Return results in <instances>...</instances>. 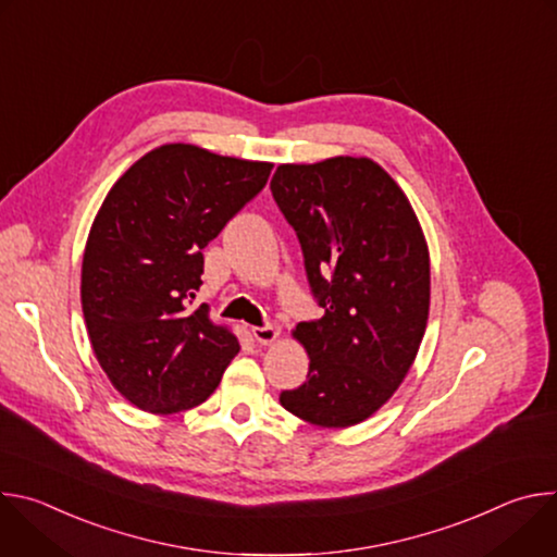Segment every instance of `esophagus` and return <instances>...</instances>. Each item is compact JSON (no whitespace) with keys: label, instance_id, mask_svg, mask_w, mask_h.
Masks as SVG:
<instances>
[{"label":"esophagus","instance_id":"1","mask_svg":"<svg viewBox=\"0 0 557 557\" xmlns=\"http://www.w3.org/2000/svg\"><path fill=\"white\" fill-rule=\"evenodd\" d=\"M251 333H253L256 342H258V344H262V346L273 344V342L277 339V335H280V331H277V329H273V326H253V329H251Z\"/></svg>","mask_w":557,"mask_h":557}]
</instances>
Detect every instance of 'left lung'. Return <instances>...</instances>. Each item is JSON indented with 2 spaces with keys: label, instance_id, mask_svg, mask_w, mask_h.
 <instances>
[{
  "label": "left lung",
  "instance_id": "obj_1",
  "mask_svg": "<svg viewBox=\"0 0 557 557\" xmlns=\"http://www.w3.org/2000/svg\"><path fill=\"white\" fill-rule=\"evenodd\" d=\"M273 198L295 228L324 317L301 322L306 381L280 404L320 428L374 414L406 379L430 312V256L417 213L370 158L280 165Z\"/></svg>",
  "mask_w": 557,
  "mask_h": 557
}]
</instances>
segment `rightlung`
Wrapping results in <instances>:
<instances>
[{"label": "right lung", "instance_id": "right-lung-1", "mask_svg": "<svg viewBox=\"0 0 557 557\" xmlns=\"http://www.w3.org/2000/svg\"><path fill=\"white\" fill-rule=\"evenodd\" d=\"M271 170L172 143L138 158L106 196L84 253L82 304L101 368L136 408L174 414L200 406L240 350L191 301L202 249L264 189Z\"/></svg>", "mask_w": 557, "mask_h": 557}]
</instances>
